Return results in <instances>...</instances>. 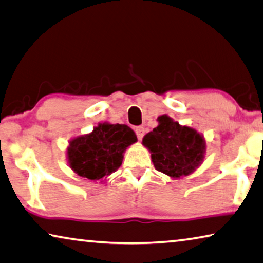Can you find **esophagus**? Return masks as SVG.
Listing matches in <instances>:
<instances>
[{"mask_svg": "<svg viewBox=\"0 0 263 263\" xmlns=\"http://www.w3.org/2000/svg\"><path fill=\"white\" fill-rule=\"evenodd\" d=\"M135 131H136V135H137V137H138V139H139V140L143 139L144 133H145V128H144L143 126H137Z\"/></svg>", "mask_w": 263, "mask_h": 263, "instance_id": "esophagus-1", "label": "esophagus"}]
</instances>
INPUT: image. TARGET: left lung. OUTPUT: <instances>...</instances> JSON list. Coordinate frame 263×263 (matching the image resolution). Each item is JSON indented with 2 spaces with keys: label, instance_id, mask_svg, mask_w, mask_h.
Returning a JSON list of instances; mask_svg holds the SVG:
<instances>
[{
  "label": "left lung",
  "instance_id": "8db88e82",
  "mask_svg": "<svg viewBox=\"0 0 263 263\" xmlns=\"http://www.w3.org/2000/svg\"><path fill=\"white\" fill-rule=\"evenodd\" d=\"M159 125L144 137L143 144L151 152L154 167L171 178L193 173L206 151L203 137L194 128L181 126L168 116L158 118Z\"/></svg>",
  "mask_w": 263,
  "mask_h": 263
}]
</instances>
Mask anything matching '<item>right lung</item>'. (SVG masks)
I'll return each instance as SVG.
<instances>
[{"instance_id":"right-lung-1","label":"right lung","mask_w":263,"mask_h":263,"mask_svg":"<svg viewBox=\"0 0 263 263\" xmlns=\"http://www.w3.org/2000/svg\"><path fill=\"white\" fill-rule=\"evenodd\" d=\"M136 141V133L127 125L98 124L89 135L70 141L69 165L79 177L102 180L120 167L125 149Z\"/></svg>"}]
</instances>
